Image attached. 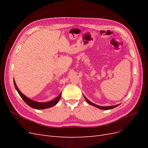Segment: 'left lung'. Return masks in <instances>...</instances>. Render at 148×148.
<instances>
[{
	"label": "left lung",
	"instance_id": "8db88e82",
	"mask_svg": "<svg viewBox=\"0 0 148 148\" xmlns=\"http://www.w3.org/2000/svg\"><path fill=\"white\" fill-rule=\"evenodd\" d=\"M84 98H85V99H86V101L89 103V104H91V105H92V106H95V107H97V108H99V109H103V110H109V109H113V108H114V107H117L118 106H119V105H116V106H106V107H102V106H97V105H96V104H93V103H92L91 101H89L88 99H87V98L84 96Z\"/></svg>",
	"mask_w": 148,
	"mask_h": 148
}]
</instances>
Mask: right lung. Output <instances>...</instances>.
I'll return each instance as SVG.
<instances>
[{
  "label": "right lung",
  "mask_w": 148,
  "mask_h": 148,
  "mask_svg": "<svg viewBox=\"0 0 148 148\" xmlns=\"http://www.w3.org/2000/svg\"><path fill=\"white\" fill-rule=\"evenodd\" d=\"M13 82H14V85H15V87L16 89V91H18V92L20 96L21 97L22 99H23V101H25L26 104H28L31 107H32V108H34L36 109H44L49 108V107H51L53 106H55L56 104H57V102H59V101L60 99L62 92L56 98V99H54L51 101L47 102H38L34 101L33 100L29 99V98H28L27 97H26L25 95H23V94L21 92V91L19 90L18 88H17L16 84L15 82L14 81V80H13Z\"/></svg>",
  "instance_id": "add662e5"
}]
</instances>
